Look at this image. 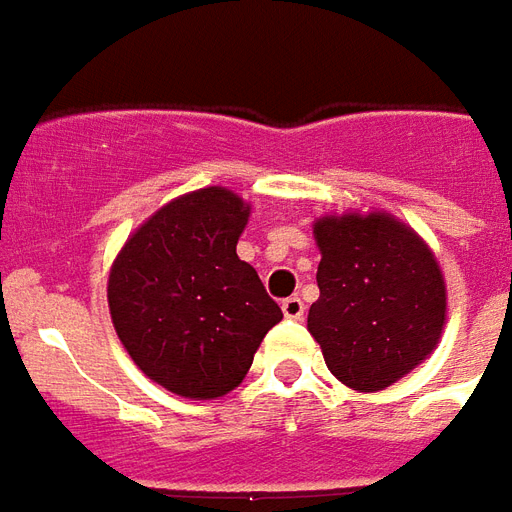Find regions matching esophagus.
<instances>
[{"label":"esophagus","mask_w":512,"mask_h":512,"mask_svg":"<svg viewBox=\"0 0 512 512\" xmlns=\"http://www.w3.org/2000/svg\"><path fill=\"white\" fill-rule=\"evenodd\" d=\"M281 308L286 319H302V316H305V302H302L300 297H286V300L281 302Z\"/></svg>","instance_id":"obj_1"}]
</instances>
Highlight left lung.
<instances>
[{
	"mask_svg": "<svg viewBox=\"0 0 512 512\" xmlns=\"http://www.w3.org/2000/svg\"><path fill=\"white\" fill-rule=\"evenodd\" d=\"M319 300L308 330L343 384L374 393L434 352L445 327V278L409 226L384 212L322 218Z\"/></svg>",
	"mask_w": 512,
	"mask_h": 512,
	"instance_id": "left-lung-1",
	"label": "left lung"
}]
</instances>
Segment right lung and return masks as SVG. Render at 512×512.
<instances>
[{
	"label": "right lung",
	"mask_w": 512,
	"mask_h": 512,
	"mask_svg": "<svg viewBox=\"0 0 512 512\" xmlns=\"http://www.w3.org/2000/svg\"><path fill=\"white\" fill-rule=\"evenodd\" d=\"M251 207L226 188L179 196L119 251L108 308L133 363L166 390L218 398L245 379L283 313L237 240Z\"/></svg>",
	"instance_id": "obj_1"
}]
</instances>
